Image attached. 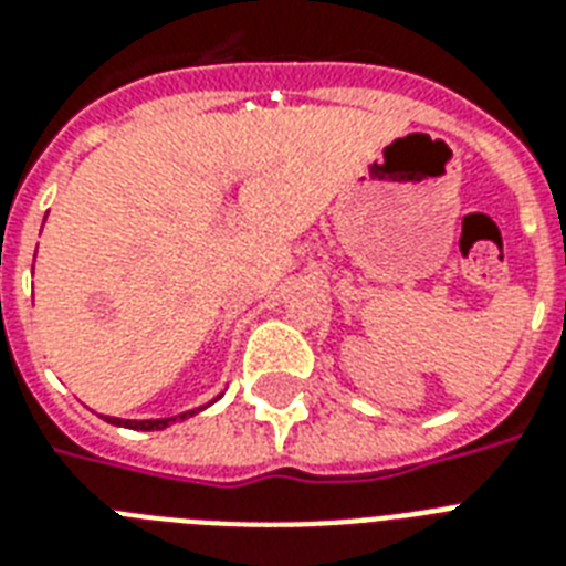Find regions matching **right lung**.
Masks as SVG:
<instances>
[{
	"label": "right lung",
	"mask_w": 566,
	"mask_h": 566,
	"mask_svg": "<svg viewBox=\"0 0 566 566\" xmlns=\"http://www.w3.org/2000/svg\"><path fill=\"white\" fill-rule=\"evenodd\" d=\"M196 411H188V413H179V417H167V420H117V417H105L108 422H114V426H126V429H137V431H161L167 429L170 422L176 420H188V417H193Z\"/></svg>",
	"instance_id": "1"
}]
</instances>
